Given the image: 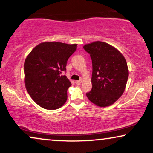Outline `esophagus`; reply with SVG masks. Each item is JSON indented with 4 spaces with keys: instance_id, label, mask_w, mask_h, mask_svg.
<instances>
[{
    "instance_id": "1",
    "label": "esophagus",
    "mask_w": 153,
    "mask_h": 153,
    "mask_svg": "<svg viewBox=\"0 0 153 153\" xmlns=\"http://www.w3.org/2000/svg\"><path fill=\"white\" fill-rule=\"evenodd\" d=\"M76 83L77 85H79V84H81V83H82V79H80V80H78V81H76Z\"/></svg>"
}]
</instances>
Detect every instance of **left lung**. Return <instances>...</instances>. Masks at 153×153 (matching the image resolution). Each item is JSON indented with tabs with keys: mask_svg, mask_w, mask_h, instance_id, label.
Returning a JSON list of instances; mask_svg holds the SVG:
<instances>
[{
	"mask_svg": "<svg viewBox=\"0 0 153 153\" xmlns=\"http://www.w3.org/2000/svg\"><path fill=\"white\" fill-rule=\"evenodd\" d=\"M84 49L92 60V89L86 95L95 105L106 107L122 96L126 87L128 69L122 54L106 42L96 41Z\"/></svg>",
	"mask_w": 153,
	"mask_h": 153,
	"instance_id": "obj_1",
	"label": "left lung"
}]
</instances>
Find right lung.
<instances>
[{
	"label": "right lung",
	"mask_w": 153,
	"mask_h": 153,
	"mask_svg": "<svg viewBox=\"0 0 153 153\" xmlns=\"http://www.w3.org/2000/svg\"><path fill=\"white\" fill-rule=\"evenodd\" d=\"M76 48V44L42 42L27 57L24 64L27 91L42 108L55 110L67 101V91L71 83L60 74L66 71L68 59Z\"/></svg>",
	"instance_id": "right-lung-1"
}]
</instances>
